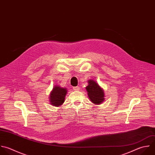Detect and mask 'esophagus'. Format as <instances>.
I'll use <instances>...</instances> for the list:
<instances>
[{
  "label": "esophagus",
  "instance_id": "obj_1",
  "mask_svg": "<svg viewBox=\"0 0 155 155\" xmlns=\"http://www.w3.org/2000/svg\"><path fill=\"white\" fill-rule=\"evenodd\" d=\"M73 90L74 91H80V87H74Z\"/></svg>",
  "mask_w": 155,
  "mask_h": 155
}]
</instances>
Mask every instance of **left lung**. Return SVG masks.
Returning <instances> with one entry per match:
<instances>
[{
	"instance_id": "left-lung-1",
	"label": "left lung",
	"mask_w": 155,
	"mask_h": 155,
	"mask_svg": "<svg viewBox=\"0 0 155 155\" xmlns=\"http://www.w3.org/2000/svg\"><path fill=\"white\" fill-rule=\"evenodd\" d=\"M86 87L88 97L94 104L99 105L104 101V92L103 88L94 80H88Z\"/></svg>"
}]
</instances>
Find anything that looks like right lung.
Segmentation results:
<instances>
[{
    "mask_svg": "<svg viewBox=\"0 0 155 155\" xmlns=\"http://www.w3.org/2000/svg\"><path fill=\"white\" fill-rule=\"evenodd\" d=\"M68 90L66 87H62L58 85H55L49 94V103L53 106L58 107L64 102L65 97Z\"/></svg>",
    "mask_w": 155,
    "mask_h": 155,
    "instance_id": "add662e5",
    "label": "right lung"
}]
</instances>
